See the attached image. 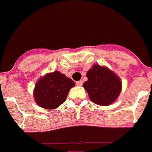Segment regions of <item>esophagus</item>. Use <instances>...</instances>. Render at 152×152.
Here are the masks:
<instances>
[{
  "label": "esophagus",
  "mask_w": 152,
  "mask_h": 152,
  "mask_svg": "<svg viewBox=\"0 0 152 152\" xmlns=\"http://www.w3.org/2000/svg\"><path fill=\"white\" fill-rule=\"evenodd\" d=\"M76 85H77V86H82V81H79V82H76Z\"/></svg>",
  "instance_id": "1"
}]
</instances>
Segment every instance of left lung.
<instances>
[{"mask_svg": "<svg viewBox=\"0 0 152 152\" xmlns=\"http://www.w3.org/2000/svg\"><path fill=\"white\" fill-rule=\"evenodd\" d=\"M88 81L83 87L95 104L107 106L117 99L122 91V82L113 70L96 64L87 72Z\"/></svg>", "mask_w": 152, "mask_h": 152, "instance_id": "8db88e82", "label": "left lung"}]
</instances>
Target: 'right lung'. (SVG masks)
<instances>
[{"mask_svg": "<svg viewBox=\"0 0 152 152\" xmlns=\"http://www.w3.org/2000/svg\"><path fill=\"white\" fill-rule=\"evenodd\" d=\"M75 83L59 71L48 73L35 83L33 97L36 104L45 109H56L67 99Z\"/></svg>", "mask_w": 152, "mask_h": 152, "instance_id": "add662e5", "label": "right lung"}]
</instances>
